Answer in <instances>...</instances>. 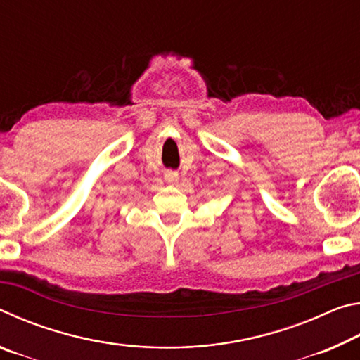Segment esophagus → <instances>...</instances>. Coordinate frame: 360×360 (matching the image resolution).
Wrapping results in <instances>:
<instances>
[{"mask_svg":"<svg viewBox=\"0 0 360 360\" xmlns=\"http://www.w3.org/2000/svg\"><path fill=\"white\" fill-rule=\"evenodd\" d=\"M165 181L168 182V184H178V181H179L178 172H173V169H168V172L165 173Z\"/></svg>","mask_w":360,"mask_h":360,"instance_id":"1","label":"esophagus"}]
</instances>
